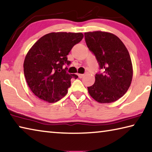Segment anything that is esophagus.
<instances>
[{"label":"esophagus","mask_w":152,"mask_h":152,"mask_svg":"<svg viewBox=\"0 0 152 152\" xmlns=\"http://www.w3.org/2000/svg\"><path fill=\"white\" fill-rule=\"evenodd\" d=\"M78 77L80 78H83V77L84 76V74H78Z\"/></svg>","instance_id":"obj_1"}]
</instances>
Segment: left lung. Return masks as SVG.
<instances>
[{"label":"left lung","instance_id":"8db88e82","mask_svg":"<svg viewBox=\"0 0 152 152\" xmlns=\"http://www.w3.org/2000/svg\"><path fill=\"white\" fill-rule=\"evenodd\" d=\"M89 50L96 57L102 73L95 75L88 93L97 102L110 103L122 97L129 88L133 77L132 60L121 40L110 33H84Z\"/></svg>","mask_w":152,"mask_h":152}]
</instances>
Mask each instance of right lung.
<instances>
[{"mask_svg": "<svg viewBox=\"0 0 152 152\" xmlns=\"http://www.w3.org/2000/svg\"><path fill=\"white\" fill-rule=\"evenodd\" d=\"M82 33L58 32L43 35L28 51L23 64L24 75L28 86L35 96L48 102L60 101L68 92L71 78L68 60L72 48L82 39Z\"/></svg>", "mask_w": 152, "mask_h": 152, "instance_id": "obj_1", "label": "right lung"}]
</instances>
